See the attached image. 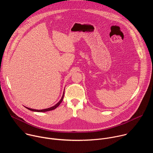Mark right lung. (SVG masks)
Masks as SVG:
<instances>
[{
    "label": "right lung",
    "mask_w": 153,
    "mask_h": 153,
    "mask_svg": "<svg viewBox=\"0 0 153 153\" xmlns=\"http://www.w3.org/2000/svg\"><path fill=\"white\" fill-rule=\"evenodd\" d=\"M64 91L63 92V95L62 96V98L61 99L59 100V101L58 103H57L55 106L51 107V108H47V109H41V110H37V109H31V108H27V107H25L26 108H27V109L31 111H33V112H47V111H52V110H54L58 106H59V105L61 103V102L62 101V100L64 98Z\"/></svg>",
    "instance_id": "right-lung-1"
}]
</instances>
